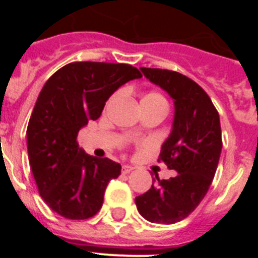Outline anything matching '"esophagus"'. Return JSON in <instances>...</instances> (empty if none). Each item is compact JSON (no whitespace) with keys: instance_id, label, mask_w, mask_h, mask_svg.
<instances>
[{"instance_id":"1","label":"esophagus","mask_w":258,"mask_h":258,"mask_svg":"<svg viewBox=\"0 0 258 258\" xmlns=\"http://www.w3.org/2000/svg\"><path fill=\"white\" fill-rule=\"evenodd\" d=\"M133 169H134V168H133V166H131V165H122V173H124V174L131 173Z\"/></svg>"}]
</instances>
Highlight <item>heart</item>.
<instances>
[{"label":"heart","instance_id":"heart-1","mask_svg":"<svg viewBox=\"0 0 258 258\" xmlns=\"http://www.w3.org/2000/svg\"><path fill=\"white\" fill-rule=\"evenodd\" d=\"M142 102H147V103H154V104H164L166 106L165 98L160 94V93H149L147 95H145L142 99Z\"/></svg>","mask_w":258,"mask_h":258}]
</instances>
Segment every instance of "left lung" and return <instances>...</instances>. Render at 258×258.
Instances as JSON below:
<instances>
[{
  "label": "left lung",
  "instance_id": "8db88e82",
  "mask_svg": "<svg viewBox=\"0 0 258 258\" xmlns=\"http://www.w3.org/2000/svg\"><path fill=\"white\" fill-rule=\"evenodd\" d=\"M141 71L174 101L172 133L159 161L177 173L169 179L156 175L136 204L150 222L170 225L192 213L211 187L222 150L220 115L204 89L187 76L160 68Z\"/></svg>",
  "mask_w": 258,
  "mask_h": 258
}]
</instances>
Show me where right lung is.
I'll return each mask as SVG.
<instances>
[{"instance_id": "right-lung-1", "label": "right lung", "mask_w": 258, "mask_h": 258, "mask_svg": "<svg viewBox=\"0 0 258 258\" xmlns=\"http://www.w3.org/2000/svg\"><path fill=\"white\" fill-rule=\"evenodd\" d=\"M141 77L131 64L74 61L41 90L27 127L28 159L41 198L61 217H93L102 208L108 182L121 174L118 163L85 154L77 136L101 116L113 92Z\"/></svg>"}]
</instances>
